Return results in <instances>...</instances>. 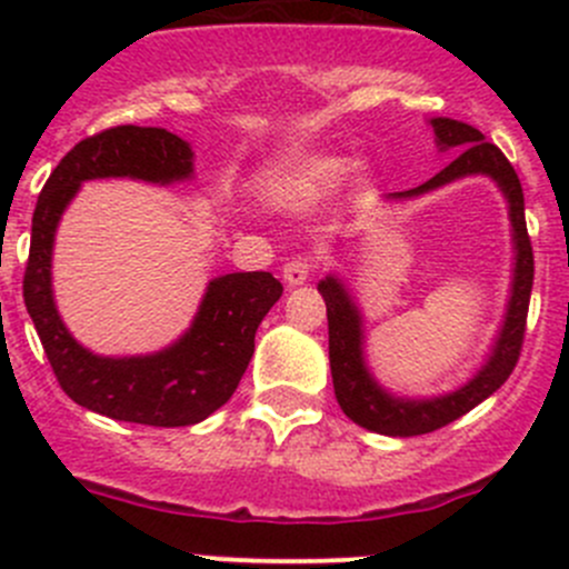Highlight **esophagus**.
<instances>
[{
    "label": "esophagus",
    "instance_id": "obj_1",
    "mask_svg": "<svg viewBox=\"0 0 569 569\" xmlns=\"http://www.w3.org/2000/svg\"><path fill=\"white\" fill-rule=\"evenodd\" d=\"M311 272H313L311 258L297 256V258H291V261L283 267V280L289 286H302L308 278H311Z\"/></svg>",
    "mask_w": 569,
    "mask_h": 569
}]
</instances>
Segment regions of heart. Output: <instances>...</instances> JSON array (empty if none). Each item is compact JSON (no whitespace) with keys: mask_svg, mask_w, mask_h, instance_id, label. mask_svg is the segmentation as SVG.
Segmentation results:
<instances>
[{"mask_svg":"<svg viewBox=\"0 0 569 569\" xmlns=\"http://www.w3.org/2000/svg\"><path fill=\"white\" fill-rule=\"evenodd\" d=\"M347 170L343 159L332 157H308L297 159V162L286 164L274 178V189H278L280 198H313L321 189L332 187L338 178Z\"/></svg>","mask_w":569,"mask_h":569,"instance_id":"b5f03b06","label":"heart"}]
</instances>
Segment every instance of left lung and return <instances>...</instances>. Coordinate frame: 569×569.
I'll list each match as a JSON object with an SVG mask.
<instances>
[{"instance_id": "left-lung-1", "label": "left lung", "mask_w": 569, "mask_h": 569, "mask_svg": "<svg viewBox=\"0 0 569 569\" xmlns=\"http://www.w3.org/2000/svg\"><path fill=\"white\" fill-rule=\"evenodd\" d=\"M435 140L440 151L460 148L455 162L429 178L427 183L407 192H391L388 198H416V194L432 192L443 183L457 181L465 176H490L501 187L503 198L509 203V220H512V242H515V278L512 297L507 306L501 332L496 338L492 355L481 366L479 375L462 386L460 391H451L435 399H399L386 388L377 386L369 375L363 360V319L358 306L347 295L338 278H325L319 283L321 297L327 306V332H330V371L336 399L347 418H352L358 427L369 432L391 435V438H412V435H427L446 423L457 421L465 412L492 396L503 382L509 380L512 369L518 366L520 349H523L526 317H529V300L533 286V250L529 231H526L523 211V187L509 159L498 151V146L485 140L479 129L451 118H432Z\"/></svg>"}]
</instances>
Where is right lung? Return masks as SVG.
Here are the masks:
<instances>
[{"instance_id": "1", "label": "right lung", "mask_w": 569, "mask_h": 569, "mask_svg": "<svg viewBox=\"0 0 569 569\" xmlns=\"http://www.w3.org/2000/svg\"><path fill=\"white\" fill-rule=\"evenodd\" d=\"M173 183L192 176V148L157 126H112L71 148L51 170L32 214L24 306L60 388L77 405L146 427H189L220 410L242 380L256 330L283 286L269 272H231L206 289L192 327L173 347L140 358H101L68 332L51 295V248L62 211L90 178Z\"/></svg>"}]
</instances>
